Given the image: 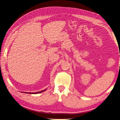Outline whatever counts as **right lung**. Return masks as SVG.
Here are the masks:
<instances>
[{
    "instance_id": "right-lung-1",
    "label": "right lung",
    "mask_w": 120,
    "mask_h": 120,
    "mask_svg": "<svg viewBox=\"0 0 120 120\" xmlns=\"http://www.w3.org/2000/svg\"><path fill=\"white\" fill-rule=\"evenodd\" d=\"M46 89H45L44 90H42L41 91H39V92H34V93H29V92H24V93H27V94H39V93H42L44 91H45Z\"/></svg>"
}]
</instances>
